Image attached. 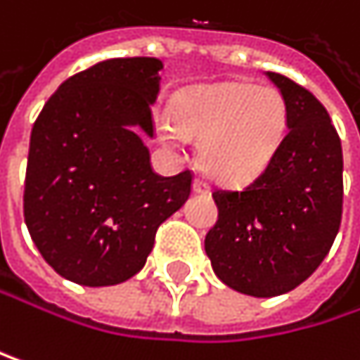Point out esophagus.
<instances>
[{"label":"esophagus","mask_w":360,"mask_h":360,"mask_svg":"<svg viewBox=\"0 0 360 360\" xmlns=\"http://www.w3.org/2000/svg\"><path fill=\"white\" fill-rule=\"evenodd\" d=\"M192 190H194V194H209V186L202 181V179H194Z\"/></svg>","instance_id":"1"}]
</instances>
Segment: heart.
<instances>
[{"label":"heart","mask_w":360,"mask_h":360,"mask_svg":"<svg viewBox=\"0 0 360 360\" xmlns=\"http://www.w3.org/2000/svg\"><path fill=\"white\" fill-rule=\"evenodd\" d=\"M289 109L274 86L251 82L200 84L179 90L170 117L158 122L166 143L200 141V164L209 176L226 186H245L274 160L285 132Z\"/></svg>","instance_id":"b5f03b06"}]
</instances>
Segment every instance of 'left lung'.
Here are the masks:
<instances>
[{
	"label": "left lung",
	"mask_w": 360,
	"mask_h": 360,
	"mask_svg": "<svg viewBox=\"0 0 360 360\" xmlns=\"http://www.w3.org/2000/svg\"><path fill=\"white\" fill-rule=\"evenodd\" d=\"M287 101V134L270 166L243 192H213L219 217L205 238L230 289L274 297L302 285L327 257L342 221V141L321 101L266 71Z\"/></svg>",
	"instance_id": "8db88e82"
}]
</instances>
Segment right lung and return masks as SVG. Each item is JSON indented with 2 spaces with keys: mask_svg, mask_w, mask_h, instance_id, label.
Here are the masks:
<instances>
[{
  "mask_svg": "<svg viewBox=\"0 0 360 360\" xmlns=\"http://www.w3.org/2000/svg\"><path fill=\"white\" fill-rule=\"evenodd\" d=\"M164 63L109 58L65 79L37 115L27 160L25 224L41 257L84 287L134 276L158 226L192 192V172L160 176L145 136Z\"/></svg>",
  "mask_w": 360,
  "mask_h": 360,
  "instance_id": "obj_1",
  "label": "right lung"
}]
</instances>
